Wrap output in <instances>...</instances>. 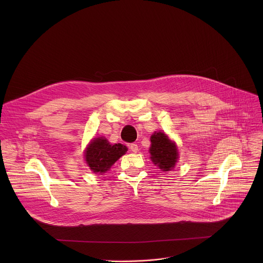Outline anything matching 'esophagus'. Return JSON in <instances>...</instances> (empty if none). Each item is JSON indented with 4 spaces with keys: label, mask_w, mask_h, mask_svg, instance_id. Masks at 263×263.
I'll return each instance as SVG.
<instances>
[{
    "label": "esophagus",
    "mask_w": 263,
    "mask_h": 263,
    "mask_svg": "<svg viewBox=\"0 0 263 263\" xmlns=\"http://www.w3.org/2000/svg\"><path fill=\"white\" fill-rule=\"evenodd\" d=\"M129 147H130L131 151L134 152V153H136V152L138 151V145H137L136 143H131V144L129 145Z\"/></svg>",
    "instance_id": "34e87169"
}]
</instances>
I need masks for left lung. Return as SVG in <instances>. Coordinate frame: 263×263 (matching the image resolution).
Returning a JSON list of instances; mask_svg holds the SVG:
<instances>
[{"label":"left lung","mask_w":263,"mask_h":263,"mask_svg":"<svg viewBox=\"0 0 263 263\" xmlns=\"http://www.w3.org/2000/svg\"><path fill=\"white\" fill-rule=\"evenodd\" d=\"M151 153L152 161L163 172L171 171L178 159L177 147L173 141L162 132H155L151 136Z\"/></svg>","instance_id":"obj_1"}]
</instances>
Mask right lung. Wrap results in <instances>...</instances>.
<instances>
[{
	"mask_svg": "<svg viewBox=\"0 0 263 263\" xmlns=\"http://www.w3.org/2000/svg\"><path fill=\"white\" fill-rule=\"evenodd\" d=\"M127 146L121 143L110 144L107 139H93L85 152V159L93 173H105L127 152Z\"/></svg>",
	"mask_w": 263,
	"mask_h": 263,
	"instance_id": "add662e5",
	"label": "right lung"
}]
</instances>
